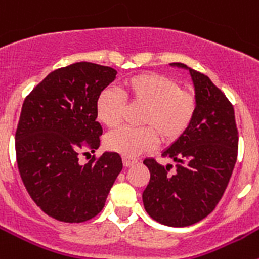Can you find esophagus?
Returning <instances> with one entry per match:
<instances>
[{"instance_id": "esophagus-1", "label": "esophagus", "mask_w": 259, "mask_h": 259, "mask_svg": "<svg viewBox=\"0 0 259 259\" xmlns=\"http://www.w3.org/2000/svg\"><path fill=\"white\" fill-rule=\"evenodd\" d=\"M136 163H137L136 159L123 157V164H124V167H131V166H134V164H136Z\"/></svg>"}]
</instances>
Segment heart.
Returning <instances> with one entry per match:
<instances>
[{"label": "heart", "instance_id": "heart-1", "mask_svg": "<svg viewBox=\"0 0 259 259\" xmlns=\"http://www.w3.org/2000/svg\"><path fill=\"white\" fill-rule=\"evenodd\" d=\"M125 100L144 107L140 124L144 128H119L105 137V146L127 158L150 152L159 140L163 144L178 141L187 132L197 111V97L192 89L180 88L172 77L158 72H140L122 81ZM125 101L113 89H104L96 101L98 122L107 128L122 122Z\"/></svg>", "mask_w": 259, "mask_h": 259}]
</instances>
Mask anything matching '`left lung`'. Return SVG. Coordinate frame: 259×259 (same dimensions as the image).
I'll list each match as a JSON object with an SVG mask.
<instances>
[{"instance_id": "left-lung-1", "label": "left lung", "mask_w": 259, "mask_h": 259, "mask_svg": "<svg viewBox=\"0 0 259 259\" xmlns=\"http://www.w3.org/2000/svg\"><path fill=\"white\" fill-rule=\"evenodd\" d=\"M171 66L189 70L197 111L187 132L162 153L175 162V172L172 164L144 161L150 180L143 202L154 221L185 227L206 218L221 201L236 163L239 132L232 104L206 75L184 63Z\"/></svg>"}]
</instances>
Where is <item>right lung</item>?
Masks as SVG:
<instances>
[{
  "mask_svg": "<svg viewBox=\"0 0 259 259\" xmlns=\"http://www.w3.org/2000/svg\"><path fill=\"white\" fill-rule=\"evenodd\" d=\"M115 75L109 66L77 62L50 72L23 102L15 132L20 178L36 205L57 221L95 218L122 171L118 153L79 162L80 152L100 146L96 101Z\"/></svg>",
  "mask_w": 259,
  "mask_h": 259,
  "instance_id": "1",
  "label": "right lung"
}]
</instances>
